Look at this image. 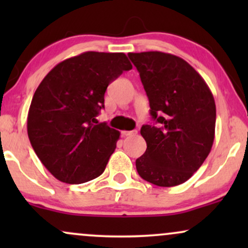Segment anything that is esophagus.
Masks as SVG:
<instances>
[{"label":"esophagus","instance_id":"1","mask_svg":"<svg viewBox=\"0 0 248 248\" xmlns=\"http://www.w3.org/2000/svg\"><path fill=\"white\" fill-rule=\"evenodd\" d=\"M136 130H124L121 134L124 136H132V135H136Z\"/></svg>","mask_w":248,"mask_h":248}]
</instances>
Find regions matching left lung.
<instances>
[{
  "instance_id": "obj_1",
  "label": "left lung",
  "mask_w": 248,
  "mask_h": 248,
  "mask_svg": "<svg viewBox=\"0 0 248 248\" xmlns=\"http://www.w3.org/2000/svg\"><path fill=\"white\" fill-rule=\"evenodd\" d=\"M140 73L157 126L143 124L146 153L136 160L144 181L157 186L184 183L201 168L215 140L216 104L189 62L160 51L128 53Z\"/></svg>"
}]
</instances>
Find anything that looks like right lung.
I'll list each match as a JSON object with an SVG mask.
<instances>
[{
	"label": "right lung",
	"mask_w": 248,
	"mask_h": 248,
	"mask_svg": "<svg viewBox=\"0 0 248 248\" xmlns=\"http://www.w3.org/2000/svg\"><path fill=\"white\" fill-rule=\"evenodd\" d=\"M132 67L122 52L87 51L57 64L37 87L28 136L58 181L80 184L104 172L120 132L95 118L105 107L108 85Z\"/></svg>",
	"instance_id": "add662e5"
}]
</instances>
